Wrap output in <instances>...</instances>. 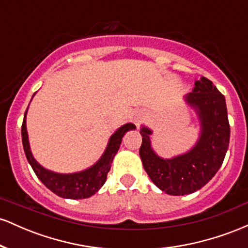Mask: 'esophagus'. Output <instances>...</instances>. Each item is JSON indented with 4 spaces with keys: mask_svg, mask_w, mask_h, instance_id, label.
<instances>
[{
    "mask_svg": "<svg viewBox=\"0 0 248 248\" xmlns=\"http://www.w3.org/2000/svg\"><path fill=\"white\" fill-rule=\"evenodd\" d=\"M144 119H146V114H144L143 112H141V110L136 112L133 116V121H134V124H136V126H140V124L144 120Z\"/></svg>",
    "mask_w": 248,
    "mask_h": 248,
    "instance_id": "1",
    "label": "esophagus"
}]
</instances>
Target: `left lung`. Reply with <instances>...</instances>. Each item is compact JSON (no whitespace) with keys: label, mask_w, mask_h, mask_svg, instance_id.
Instances as JSON below:
<instances>
[{"label":"left lung","mask_w":248,"mask_h":248,"mask_svg":"<svg viewBox=\"0 0 248 248\" xmlns=\"http://www.w3.org/2000/svg\"><path fill=\"white\" fill-rule=\"evenodd\" d=\"M186 101L197 113L201 134L192 149L172 158H162L150 143L152 130L142 126L140 157L144 170L158 189L168 195L184 196L202 189L223 164L230 143V124L224 95L211 80L195 81Z\"/></svg>","instance_id":"1"}]
</instances>
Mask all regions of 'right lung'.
Here are the masks:
<instances>
[{
  "instance_id": "right-lung-1",
  "label": "right lung",
  "mask_w": 248,
  "mask_h": 248,
  "mask_svg": "<svg viewBox=\"0 0 248 248\" xmlns=\"http://www.w3.org/2000/svg\"><path fill=\"white\" fill-rule=\"evenodd\" d=\"M27 112L28 108L24 113L23 124H22V142H23L25 156H27L30 166L32 167L37 177L41 179L42 183L47 189H50L59 197L69 199L88 198L99 191V189L106 182L107 173L109 171L110 164H112L115 154L118 153L119 148H120L122 138L128 130H132L135 128L133 124H126L119 128L110 136L106 150L102 154L100 160L88 169L75 173H58L43 168L33 158L30 150L29 139H28L27 121H25Z\"/></svg>"
}]
</instances>
